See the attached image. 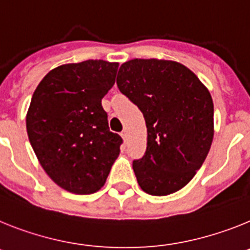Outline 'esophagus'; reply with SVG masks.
I'll return each mask as SVG.
<instances>
[{
    "label": "esophagus",
    "mask_w": 250,
    "mask_h": 250,
    "mask_svg": "<svg viewBox=\"0 0 250 250\" xmlns=\"http://www.w3.org/2000/svg\"><path fill=\"white\" fill-rule=\"evenodd\" d=\"M121 136H122V138H123V140H127V132H125V131H123L122 132V133H121Z\"/></svg>",
    "instance_id": "esophagus-1"
}]
</instances>
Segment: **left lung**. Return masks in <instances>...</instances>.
<instances>
[{
  "mask_svg": "<svg viewBox=\"0 0 250 250\" xmlns=\"http://www.w3.org/2000/svg\"><path fill=\"white\" fill-rule=\"evenodd\" d=\"M117 85L146 121V152L133 161L138 185L155 196L176 192L195 176L211 146L209 90L185 65L158 59L125 62Z\"/></svg>",
  "mask_w": 250,
  "mask_h": 250,
  "instance_id": "left-lung-1",
  "label": "left lung"
}]
</instances>
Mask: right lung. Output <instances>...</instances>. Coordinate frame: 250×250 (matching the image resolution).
<instances>
[{
    "label": "right lung",
    "mask_w": 250,
    "mask_h": 250,
    "mask_svg": "<svg viewBox=\"0 0 250 250\" xmlns=\"http://www.w3.org/2000/svg\"><path fill=\"white\" fill-rule=\"evenodd\" d=\"M118 62L86 60L53 69L32 94L26 116L29 140L55 184L78 195L105 184L123 140L109 131L102 98Z\"/></svg>",
    "instance_id": "right-lung-1"
}]
</instances>
